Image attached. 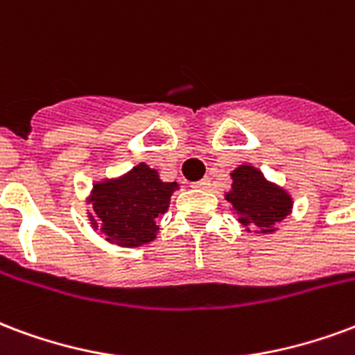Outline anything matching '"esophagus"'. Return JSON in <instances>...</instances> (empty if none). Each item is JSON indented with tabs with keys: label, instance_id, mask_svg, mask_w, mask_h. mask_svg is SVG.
<instances>
[{
	"label": "esophagus",
	"instance_id": "34e87169",
	"mask_svg": "<svg viewBox=\"0 0 355 355\" xmlns=\"http://www.w3.org/2000/svg\"><path fill=\"white\" fill-rule=\"evenodd\" d=\"M209 186H211V180H209V178H201L198 182H193L191 188H196V190H207Z\"/></svg>",
	"mask_w": 355,
	"mask_h": 355
}]
</instances>
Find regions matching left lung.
Instances as JSON below:
<instances>
[{"mask_svg": "<svg viewBox=\"0 0 355 355\" xmlns=\"http://www.w3.org/2000/svg\"><path fill=\"white\" fill-rule=\"evenodd\" d=\"M233 184L225 199L233 205L246 231L275 233L278 222L291 212L293 201L284 188L269 182L254 165H239L231 173Z\"/></svg>", "mask_w": 355, "mask_h": 355, "instance_id": "left-lung-1", "label": "left lung"}]
</instances>
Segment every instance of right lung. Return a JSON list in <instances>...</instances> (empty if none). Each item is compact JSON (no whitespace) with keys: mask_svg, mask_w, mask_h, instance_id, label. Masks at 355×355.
Masks as SVG:
<instances>
[{"mask_svg":"<svg viewBox=\"0 0 355 355\" xmlns=\"http://www.w3.org/2000/svg\"><path fill=\"white\" fill-rule=\"evenodd\" d=\"M177 182H164L156 169L135 165L125 175L107 178L92 188L88 212L94 230H101L107 241L125 248L148 244L156 239V220L169 209Z\"/></svg>","mask_w":355,"mask_h":355,"instance_id":"obj_1","label":"right lung"}]
</instances>
